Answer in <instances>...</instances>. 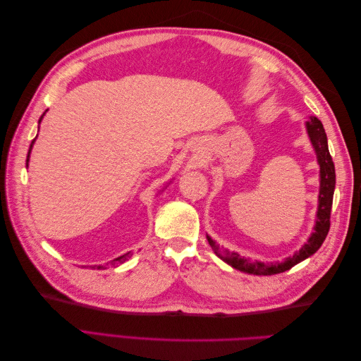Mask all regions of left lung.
Segmentation results:
<instances>
[{"label":"left lung","instance_id":"obj_1","mask_svg":"<svg viewBox=\"0 0 361 361\" xmlns=\"http://www.w3.org/2000/svg\"><path fill=\"white\" fill-rule=\"evenodd\" d=\"M305 130H307L309 140L312 147L316 154V161L319 166V194H318V211H316L313 232L310 233L307 243L295 251V253L281 262H260L255 260L251 262L247 257H243L236 251H228L223 247L218 245L214 239L206 235L207 243L212 247L214 253L224 260L227 265L233 267L247 274L255 276H272L280 274L295 267L300 262L305 260L314 255L319 250L322 243L325 241L326 233L330 231V214H331V204H333V194L336 188V173H334V164L329 150V141H326L325 129L321 123V120L314 116H310L307 122H305Z\"/></svg>","mask_w":361,"mask_h":361}]
</instances>
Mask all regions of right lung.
<instances>
[{
	"instance_id": "right-lung-1",
	"label": "right lung",
	"mask_w": 361,
	"mask_h": 361,
	"mask_svg": "<svg viewBox=\"0 0 361 361\" xmlns=\"http://www.w3.org/2000/svg\"><path fill=\"white\" fill-rule=\"evenodd\" d=\"M43 116H45V113L42 114V117L39 118V125H40V122H42V118H43ZM37 138V137H36ZM36 138L31 141V145H30V150H28V155H27V167H28V161H30V154H31V149H32V145H35V141H36ZM130 256H133V253H130V251H128L126 255H123V256H118V257H116L114 260H111L110 264H106V265H92L90 268L92 269H106V267L108 265H116V264H123V262H126Z\"/></svg>"
}]
</instances>
